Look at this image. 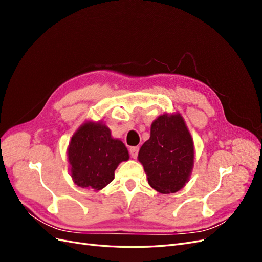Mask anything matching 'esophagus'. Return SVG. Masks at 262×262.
<instances>
[{
    "mask_svg": "<svg viewBox=\"0 0 262 262\" xmlns=\"http://www.w3.org/2000/svg\"><path fill=\"white\" fill-rule=\"evenodd\" d=\"M139 149H140L139 146H132V147H130V149H129L130 156H131L132 158H137V157H138V154H139Z\"/></svg>",
    "mask_w": 262,
    "mask_h": 262,
    "instance_id": "obj_1",
    "label": "esophagus"
}]
</instances>
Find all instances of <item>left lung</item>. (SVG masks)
I'll list each match as a JSON object with an SVG mask.
<instances>
[{
	"label": "left lung",
	"mask_w": 262,
	"mask_h": 262,
	"mask_svg": "<svg viewBox=\"0 0 262 262\" xmlns=\"http://www.w3.org/2000/svg\"><path fill=\"white\" fill-rule=\"evenodd\" d=\"M139 161L149 186L161 193L177 192L186 185L194 158L193 141L179 115L158 117L150 126V137L141 146Z\"/></svg>",
	"instance_id": "8db88e82"
}]
</instances>
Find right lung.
Listing matches in <instances>:
<instances>
[{
	"label": "right lung",
	"mask_w": 262,
	"mask_h": 262,
	"mask_svg": "<svg viewBox=\"0 0 262 262\" xmlns=\"http://www.w3.org/2000/svg\"><path fill=\"white\" fill-rule=\"evenodd\" d=\"M68 157L75 184L97 191L114 180L116 168L129 160V153L105 124L86 122L72 137Z\"/></svg>",
	"instance_id": "obj_1"
}]
</instances>
